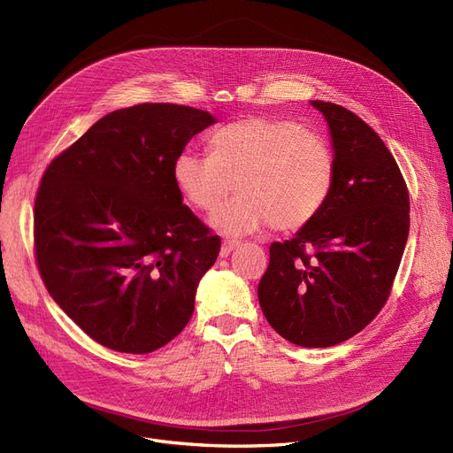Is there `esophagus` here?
Segmentation results:
<instances>
[{
	"instance_id": "obj_1",
	"label": "esophagus",
	"mask_w": 453,
	"mask_h": 453,
	"mask_svg": "<svg viewBox=\"0 0 453 453\" xmlns=\"http://www.w3.org/2000/svg\"><path fill=\"white\" fill-rule=\"evenodd\" d=\"M236 246H239V242L236 241H224L220 246V257H227Z\"/></svg>"
}]
</instances>
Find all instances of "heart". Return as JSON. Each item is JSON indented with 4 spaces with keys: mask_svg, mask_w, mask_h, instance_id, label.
Segmentation results:
<instances>
[{
    "mask_svg": "<svg viewBox=\"0 0 453 453\" xmlns=\"http://www.w3.org/2000/svg\"><path fill=\"white\" fill-rule=\"evenodd\" d=\"M336 171L323 135L277 117L236 119L211 135L209 154L185 150L173 165L181 195L200 211L212 209L233 185L239 190L211 214V226L227 234L268 222L275 231L303 229L328 203Z\"/></svg>",
    "mask_w": 453,
    "mask_h": 453,
    "instance_id": "b5f03b06",
    "label": "heart"
}]
</instances>
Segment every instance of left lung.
<instances>
[{
	"instance_id": "1",
	"label": "left lung",
	"mask_w": 453,
	"mask_h": 453,
	"mask_svg": "<svg viewBox=\"0 0 453 453\" xmlns=\"http://www.w3.org/2000/svg\"><path fill=\"white\" fill-rule=\"evenodd\" d=\"M336 154L325 209L292 241L270 246L258 303L277 334L299 347H332L382 311L410 233V193L393 154L350 110L312 101Z\"/></svg>"
}]
</instances>
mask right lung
Here are the masks:
<instances>
[{
    "mask_svg": "<svg viewBox=\"0 0 453 453\" xmlns=\"http://www.w3.org/2000/svg\"><path fill=\"white\" fill-rule=\"evenodd\" d=\"M214 123L181 104L147 103L99 119L62 150L35 198V258L55 303L97 343L147 354L195 312L220 236L181 198L173 165Z\"/></svg>",
    "mask_w": 453,
    "mask_h": 453,
    "instance_id": "right-lung-1",
    "label": "right lung"
}]
</instances>
